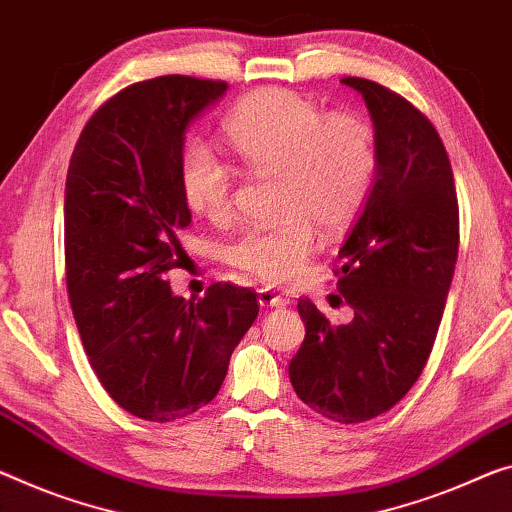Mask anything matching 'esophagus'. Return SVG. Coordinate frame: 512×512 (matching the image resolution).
Instances as JSON below:
<instances>
[{"instance_id":"esophagus-1","label":"esophagus","mask_w":512,"mask_h":512,"mask_svg":"<svg viewBox=\"0 0 512 512\" xmlns=\"http://www.w3.org/2000/svg\"><path fill=\"white\" fill-rule=\"evenodd\" d=\"M258 304H261L263 309H281V306L288 304V300H286V297L277 295L270 288H261V290H258Z\"/></svg>"}]
</instances>
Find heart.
<instances>
[{"label":"heart","mask_w":512,"mask_h":512,"mask_svg":"<svg viewBox=\"0 0 512 512\" xmlns=\"http://www.w3.org/2000/svg\"><path fill=\"white\" fill-rule=\"evenodd\" d=\"M224 137L251 171L279 174V212L286 215L235 238L229 263L270 286L295 281L316 249L311 222L336 233L364 208L377 171L375 132L355 114L322 116L293 91L261 89L235 107ZM180 192L212 224L233 215V174L206 146L185 151Z\"/></svg>","instance_id":"b5f03b06"}]
</instances>
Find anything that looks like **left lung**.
<instances>
[{"instance_id": "obj_1", "label": "left lung", "mask_w": 512, "mask_h": 512, "mask_svg": "<svg viewBox=\"0 0 512 512\" xmlns=\"http://www.w3.org/2000/svg\"><path fill=\"white\" fill-rule=\"evenodd\" d=\"M341 84L364 98L377 146L373 190L338 249L336 288L355 318L332 325L300 300L306 336L288 373L311 410L361 423L391 410L426 366L458 261L460 217L451 162L426 116L364 77Z\"/></svg>"}]
</instances>
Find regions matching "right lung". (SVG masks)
<instances>
[{
  "mask_svg": "<svg viewBox=\"0 0 512 512\" xmlns=\"http://www.w3.org/2000/svg\"><path fill=\"white\" fill-rule=\"evenodd\" d=\"M224 82L164 75L109 98L68 164L66 283L89 361L125 412L167 423L208 405L235 345L258 316L256 293L212 283L174 295L167 274L192 222L180 192L185 130Z\"/></svg>",
  "mask_w": 512,
  "mask_h": 512,
  "instance_id": "add662e5",
  "label": "right lung"
}]
</instances>
